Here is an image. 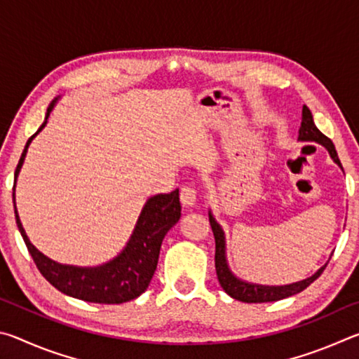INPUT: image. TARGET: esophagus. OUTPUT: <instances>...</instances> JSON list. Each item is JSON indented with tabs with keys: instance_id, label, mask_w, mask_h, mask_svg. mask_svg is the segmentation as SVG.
<instances>
[{
	"instance_id": "esophagus-1",
	"label": "esophagus",
	"mask_w": 359,
	"mask_h": 359,
	"mask_svg": "<svg viewBox=\"0 0 359 359\" xmlns=\"http://www.w3.org/2000/svg\"><path fill=\"white\" fill-rule=\"evenodd\" d=\"M180 203L184 208H191L196 203V190L193 185H184L180 190Z\"/></svg>"
}]
</instances>
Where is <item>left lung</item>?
Returning <instances> with one entry per match:
<instances>
[{
	"mask_svg": "<svg viewBox=\"0 0 359 359\" xmlns=\"http://www.w3.org/2000/svg\"><path fill=\"white\" fill-rule=\"evenodd\" d=\"M299 139L301 141H313V142L323 144L327 149V151H330L332 160L342 168V163L339 160L337 151H336V147H334L332 141L330 137H326L323 133L315 126L312 112L309 111L307 106L302 107V123L299 128ZM209 222H210L212 233H214V238H215V271H217L218 282H220L222 288L226 291L231 297H234V299L242 301V302L280 301L288 296L301 293L302 290H306L309 285L317 280V278L321 276V272L325 271L326 266L321 267V269H318L317 274L306 278V280L297 282L293 285H285V287H263V285H252V283L241 282L231 274L228 269L226 259H224V236L220 224L214 220L212 214H209Z\"/></svg>",
	"mask_w": 359,
	"mask_h": 359,
	"instance_id": "8db88e82",
	"label": "left lung"
}]
</instances>
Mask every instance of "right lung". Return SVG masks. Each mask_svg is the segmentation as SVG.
<instances>
[{
  "mask_svg": "<svg viewBox=\"0 0 359 359\" xmlns=\"http://www.w3.org/2000/svg\"><path fill=\"white\" fill-rule=\"evenodd\" d=\"M52 107L53 102L47 109L44 123L28 139L25 149H23L19 165L15 168V180L22 163L25 160L28 145L32 142V139L46 126ZM12 198H14V190H12ZM180 210L182 205L179 201V190H174L169 194H156V196L150 198L147 204L144 205L135 233H133L125 250L117 258L112 259L111 263L100 267H76L55 263V261L47 258L46 255H42L28 241L20 218L17 215V209L15 222L36 267L52 287H55L65 294L87 302L121 304L136 299L139 294H142L147 290L151 277L155 274L161 242L165 239L168 231L179 222Z\"/></svg>",
  "mask_w": 359,
  "mask_h": 359,
  "instance_id": "obj_1",
  "label": "right lung"
}]
</instances>
